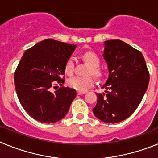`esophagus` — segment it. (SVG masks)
Listing matches in <instances>:
<instances>
[{
  "label": "esophagus",
  "mask_w": 158,
  "mask_h": 158,
  "mask_svg": "<svg viewBox=\"0 0 158 158\" xmlns=\"http://www.w3.org/2000/svg\"><path fill=\"white\" fill-rule=\"evenodd\" d=\"M85 93H86V92H81V91L77 92V95H82V94H85Z\"/></svg>",
  "instance_id": "1"
}]
</instances>
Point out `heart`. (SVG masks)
<instances>
[{"mask_svg":"<svg viewBox=\"0 0 158 158\" xmlns=\"http://www.w3.org/2000/svg\"><path fill=\"white\" fill-rule=\"evenodd\" d=\"M83 58L85 62L90 65L91 69L89 70V74H93L96 77H100L101 75V71L98 66L100 65V59L98 56L95 53L88 51L85 53ZM75 61L73 58H69L65 63V71L68 75H71L74 71ZM95 85V79L93 77H73L68 80V85L77 91L85 92L87 89H90Z\"/></svg>","mask_w":158,"mask_h":158,"instance_id":"b5f03b06","label":"heart"}]
</instances>
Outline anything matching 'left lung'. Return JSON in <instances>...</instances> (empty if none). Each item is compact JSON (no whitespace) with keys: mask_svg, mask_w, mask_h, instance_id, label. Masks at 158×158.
<instances>
[{"mask_svg":"<svg viewBox=\"0 0 158 158\" xmlns=\"http://www.w3.org/2000/svg\"><path fill=\"white\" fill-rule=\"evenodd\" d=\"M108 68L105 93H96L95 116L115 123L131 116L147 90L150 73L142 53L118 40L104 42L103 54Z\"/></svg>","mask_w":158,"mask_h":158,"instance_id":"left-lung-1","label":"left lung"}]
</instances>
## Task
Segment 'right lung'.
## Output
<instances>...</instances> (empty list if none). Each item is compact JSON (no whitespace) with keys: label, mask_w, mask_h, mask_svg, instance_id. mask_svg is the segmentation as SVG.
Segmentation results:
<instances>
[{"label":"right lung","mask_w":158,"mask_h":158,"mask_svg":"<svg viewBox=\"0 0 158 158\" xmlns=\"http://www.w3.org/2000/svg\"><path fill=\"white\" fill-rule=\"evenodd\" d=\"M76 47L48 39L23 53L14 73V84L22 107L35 120L56 123L69 111L76 90L64 86L54 93L51 89L55 84L65 82V63Z\"/></svg>","instance_id":"right-lung-1"}]
</instances>
